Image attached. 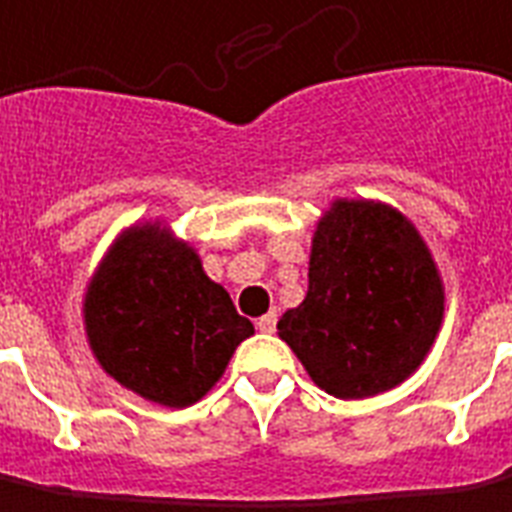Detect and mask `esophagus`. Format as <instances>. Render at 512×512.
<instances>
[{
  "label": "esophagus",
  "instance_id": "esophagus-1",
  "mask_svg": "<svg viewBox=\"0 0 512 512\" xmlns=\"http://www.w3.org/2000/svg\"><path fill=\"white\" fill-rule=\"evenodd\" d=\"M257 330L260 332H277V310H271V313H266V316L257 318Z\"/></svg>",
  "mask_w": 512,
  "mask_h": 512
}]
</instances>
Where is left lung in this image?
Returning a JSON list of instances; mask_svg holds the SVG:
<instances>
[{
    "label": "left lung",
    "mask_w": 512,
    "mask_h": 512,
    "mask_svg": "<svg viewBox=\"0 0 512 512\" xmlns=\"http://www.w3.org/2000/svg\"><path fill=\"white\" fill-rule=\"evenodd\" d=\"M441 318V277L416 227L388 205L335 202L318 221L305 302L277 330L321 391L366 399L421 366Z\"/></svg>",
    "instance_id": "8db88e82"
}]
</instances>
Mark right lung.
<instances>
[{
	"instance_id": "1",
	"label": "right lung",
	"mask_w": 512,
	"mask_h": 512,
	"mask_svg": "<svg viewBox=\"0 0 512 512\" xmlns=\"http://www.w3.org/2000/svg\"><path fill=\"white\" fill-rule=\"evenodd\" d=\"M85 330L113 380L149 402L202 399L255 327L207 277L188 244L157 224L132 227L110 249L85 296Z\"/></svg>"
}]
</instances>
